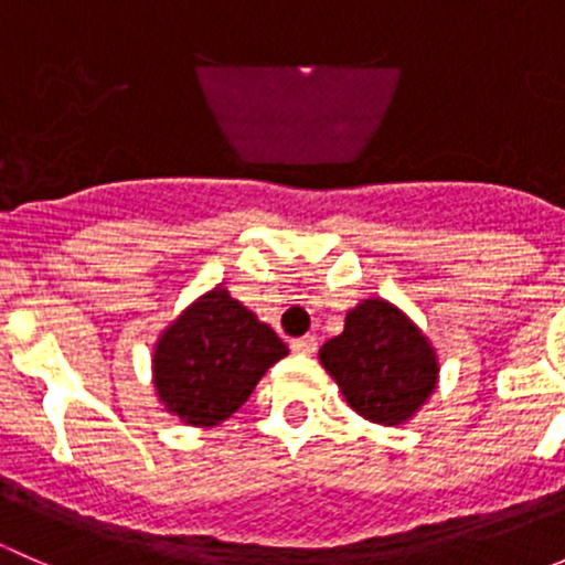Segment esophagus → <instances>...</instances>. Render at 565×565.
<instances>
[{
    "label": "esophagus",
    "mask_w": 565,
    "mask_h": 565,
    "mask_svg": "<svg viewBox=\"0 0 565 565\" xmlns=\"http://www.w3.org/2000/svg\"><path fill=\"white\" fill-rule=\"evenodd\" d=\"M289 350L298 352V355H311L317 350V339L315 335H300V339L289 341Z\"/></svg>",
    "instance_id": "esophagus-1"
}]
</instances>
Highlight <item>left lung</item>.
I'll return each mask as SVG.
<instances>
[{
    "label": "left lung",
    "mask_w": 565,
    "mask_h": 565,
    "mask_svg": "<svg viewBox=\"0 0 565 565\" xmlns=\"http://www.w3.org/2000/svg\"><path fill=\"white\" fill-rule=\"evenodd\" d=\"M347 404L372 424H407L437 388V352L418 324L383 298L358 303L319 350Z\"/></svg>",
    "instance_id": "obj_1"
}]
</instances>
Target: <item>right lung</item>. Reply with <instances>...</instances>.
<instances>
[{
  "mask_svg": "<svg viewBox=\"0 0 565 565\" xmlns=\"http://www.w3.org/2000/svg\"><path fill=\"white\" fill-rule=\"evenodd\" d=\"M287 352L276 330L218 284L163 330L152 383L169 413L207 429L237 413L262 374Z\"/></svg>",
  "mask_w": 565,
  "mask_h": 565,
  "instance_id": "1",
  "label": "right lung"
}]
</instances>
